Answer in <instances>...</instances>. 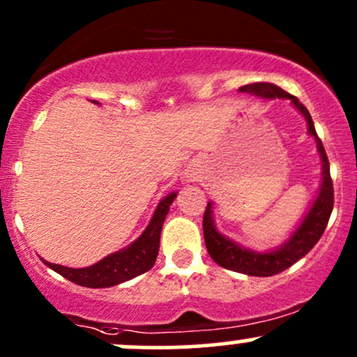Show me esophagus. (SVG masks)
Returning <instances> with one entry per match:
<instances>
[{"label":"esophagus","mask_w":357,"mask_h":357,"mask_svg":"<svg viewBox=\"0 0 357 357\" xmlns=\"http://www.w3.org/2000/svg\"><path fill=\"white\" fill-rule=\"evenodd\" d=\"M186 178H188V179H190V181H193V179H195V176H193V174H188V176H186Z\"/></svg>","instance_id":"esophagus-1"}]
</instances>
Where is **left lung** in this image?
<instances>
[{
	"label": "left lung",
	"mask_w": 357,
	"mask_h": 357,
	"mask_svg": "<svg viewBox=\"0 0 357 357\" xmlns=\"http://www.w3.org/2000/svg\"><path fill=\"white\" fill-rule=\"evenodd\" d=\"M238 91L264 98V100L284 98V100L291 101L293 107L298 109L303 119L307 120L308 134L315 137L317 151H319L320 160H322V181H320L319 195L313 199L312 206L301 218L298 227L293 230L291 236L280 248L273 250L259 252V250L248 249L234 242L232 238L223 236L215 225L213 203L208 202V205H206L205 215H203V234H205V244L211 259L222 268L232 269L236 273L249 274V276H273V274L284 271L301 257L307 256L313 245L319 242V238L322 237L328 218H331L332 208H334V188H332L331 167H328V159L325 154L322 140L319 139L315 132V125H313L310 113L300 103L298 98L289 95L280 86L273 83L245 84L238 88Z\"/></svg>",
	"instance_id": "1"
}]
</instances>
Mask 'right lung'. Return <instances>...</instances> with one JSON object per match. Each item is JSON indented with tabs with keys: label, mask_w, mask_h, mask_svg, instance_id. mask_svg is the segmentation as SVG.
I'll list each match as a JSON object with an SVG mask.
<instances>
[{
	"label": "right lung",
	"mask_w": 357,
	"mask_h": 357,
	"mask_svg": "<svg viewBox=\"0 0 357 357\" xmlns=\"http://www.w3.org/2000/svg\"><path fill=\"white\" fill-rule=\"evenodd\" d=\"M93 103H96V101H93ZM176 197H178V193L172 191L167 197L160 199L151 222H149L146 230L140 234L139 238H135L125 249H120L103 257L96 264L88 266V268H68V266L52 264V262H47L44 259L42 261L50 269L64 276L66 280L79 284V287L109 288L125 283V281L149 271L154 266L159 252L162 223L166 220V215L169 213V206Z\"/></svg>",
	"instance_id": "obj_1"
}]
</instances>
